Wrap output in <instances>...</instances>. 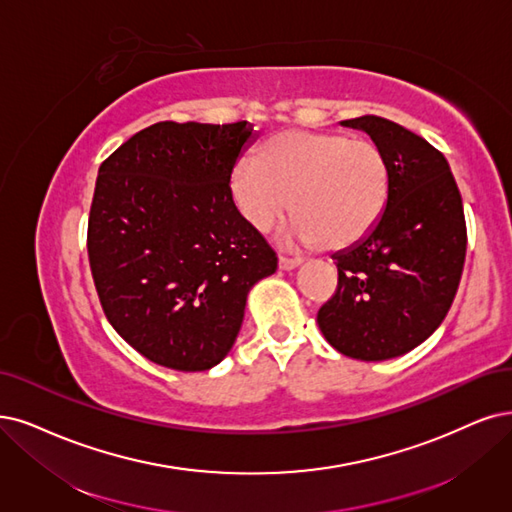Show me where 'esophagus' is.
<instances>
[{
  "instance_id": "1",
  "label": "esophagus",
  "mask_w": 512,
  "mask_h": 512,
  "mask_svg": "<svg viewBox=\"0 0 512 512\" xmlns=\"http://www.w3.org/2000/svg\"><path fill=\"white\" fill-rule=\"evenodd\" d=\"M304 261L301 257H287V255H280L278 257V268L280 270H293V268H297L299 263Z\"/></svg>"
}]
</instances>
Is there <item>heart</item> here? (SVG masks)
<instances>
[{"label": "heart", "instance_id": "obj_1", "mask_svg": "<svg viewBox=\"0 0 512 512\" xmlns=\"http://www.w3.org/2000/svg\"><path fill=\"white\" fill-rule=\"evenodd\" d=\"M232 194L242 217L268 232L293 206V232L325 249H344L380 221L390 194V166L371 139L346 132L282 130L257 158H240Z\"/></svg>", "mask_w": 512, "mask_h": 512}]
</instances>
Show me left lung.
Returning <instances> with one entry per match:
<instances>
[{
  "instance_id": "8db88e82",
  "label": "left lung",
  "mask_w": 512,
  "mask_h": 512,
  "mask_svg": "<svg viewBox=\"0 0 512 512\" xmlns=\"http://www.w3.org/2000/svg\"><path fill=\"white\" fill-rule=\"evenodd\" d=\"M342 124L384 151L390 194L373 230L333 255L337 289L316 320L337 352L386 361L420 346L447 316L464 270V206L445 156L426 139L377 116Z\"/></svg>"
}]
</instances>
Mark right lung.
Listing matches in <instances>:
<instances>
[{
  "mask_svg": "<svg viewBox=\"0 0 512 512\" xmlns=\"http://www.w3.org/2000/svg\"><path fill=\"white\" fill-rule=\"evenodd\" d=\"M251 139L246 122H158L99 168L86 238L92 280L111 327L151 363H221L246 295L278 268L232 198V170Z\"/></svg>",
  "mask_w": 512,
  "mask_h": 512,
  "instance_id": "add662e5",
  "label": "right lung"
}]
</instances>
